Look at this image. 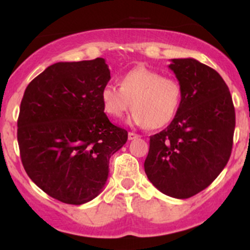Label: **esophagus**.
I'll list each match as a JSON object with an SVG mask.
<instances>
[{
  "label": "esophagus",
  "instance_id": "obj_1",
  "mask_svg": "<svg viewBox=\"0 0 250 250\" xmlns=\"http://www.w3.org/2000/svg\"><path fill=\"white\" fill-rule=\"evenodd\" d=\"M140 135L139 134H135L133 131H129L128 133V139L129 140H135V139H139Z\"/></svg>",
  "mask_w": 250,
  "mask_h": 250
}]
</instances>
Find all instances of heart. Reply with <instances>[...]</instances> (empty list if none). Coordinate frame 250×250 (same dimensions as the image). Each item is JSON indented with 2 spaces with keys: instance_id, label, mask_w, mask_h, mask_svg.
<instances>
[{
  "instance_id": "b5f03b06",
  "label": "heart",
  "mask_w": 250,
  "mask_h": 250,
  "mask_svg": "<svg viewBox=\"0 0 250 250\" xmlns=\"http://www.w3.org/2000/svg\"><path fill=\"white\" fill-rule=\"evenodd\" d=\"M182 91L175 79L163 77L146 67L129 70L120 80V87L107 84L101 91L103 109L119 119L133 108L130 121L157 129L167 125L179 111Z\"/></svg>"
}]
</instances>
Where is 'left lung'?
<instances>
[{
	"label": "left lung",
	"mask_w": 250,
	"mask_h": 250,
	"mask_svg": "<svg viewBox=\"0 0 250 250\" xmlns=\"http://www.w3.org/2000/svg\"><path fill=\"white\" fill-rule=\"evenodd\" d=\"M181 85L176 116L150 136L145 171L163 194L188 199L206 189L226 167L233 148L235 109L216 70L194 59L169 64Z\"/></svg>",
	"instance_id": "obj_1"
}]
</instances>
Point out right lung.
I'll list each match as a JSON object with an SVG mask.
<instances>
[{
  "label": "right lung",
  "mask_w": 250,
  "mask_h": 250,
  "mask_svg": "<svg viewBox=\"0 0 250 250\" xmlns=\"http://www.w3.org/2000/svg\"><path fill=\"white\" fill-rule=\"evenodd\" d=\"M110 80L104 59L57 62L28 84L17 120L25 173L44 193L83 205L102 191L109 159L128 139L103 109Z\"/></svg>",
  "instance_id": "add662e5"
}]
</instances>
